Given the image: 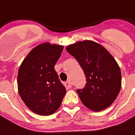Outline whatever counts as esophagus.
<instances>
[{"instance_id": "34e87169", "label": "esophagus", "mask_w": 135, "mask_h": 135, "mask_svg": "<svg viewBox=\"0 0 135 135\" xmlns=\"http://www.w3.org/2000/svg\"><path fill=\"white\" fill-rule=\"evenodd\" d=\"M65 86H66L67 88H70L71 87H72V82H71L70 81H65V82L64 83Z\"/></svg>"}]
</instances>
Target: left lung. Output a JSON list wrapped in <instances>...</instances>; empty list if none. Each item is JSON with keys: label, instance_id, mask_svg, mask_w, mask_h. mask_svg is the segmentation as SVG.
<instances>
[{"label": "left lung", "instance_id": "left-lung-1", "mask_svg": "<svg viewBox=\"0 0 135 135\" xmlns=\"http://www.w3.org/2000/svg\"><path fill=\"white\" fill-rule=\"evenodd\" d=\"M66 50L78 61L86 76L85 87L76 90L83 104L94 112L110 106L121 88L120 70L114 57L102 45L90 40L77 42Z\"/></svg>", "mask_w": 135, "mask_h": 135}]
</instances>
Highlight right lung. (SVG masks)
Returning a JSON list of instances; mask_svg holds the SVG:
<instances>
[{"label": "right lung", "mask_w": 135, "mask_h": 135, "mask_svg": "<svg viewBox=\"0 0 135 135\" xmlns=\"http://www.w3.org/2000/svg\"><path fill=\"white\" fill-rule=\"evenodd\" d=\"M63 46L42 43L33 48L19 67L18 91L35 114L49 116L60 107L66 93L54 69Z\"/></svg>", "instance_id": "obj_1"}]
</instances>
